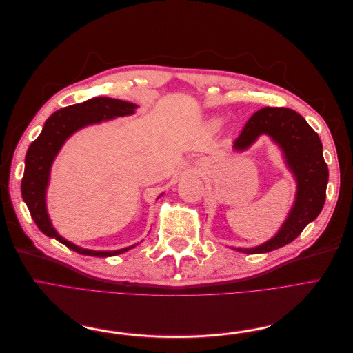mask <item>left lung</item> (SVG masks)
<instances>
[{"label": "left lung", "instance_id": "left-lung-1", "mask_svg": "<svg viewBox=\"0 0 353 353\" xmlns=\"http://www.w3.org/2000/svg\"><path fill=\"white\" fill-rule=\"evenodd\" d=\"M263 135L281 150L284 165L296 181V195L286 220L270 240L256 247H232L245 254L268 253L292 243L316 220L326 199L329 171L323 159V146L305 117L288 108H263L250 117L232 142V150L245 152Z\"/></svg>", "mask_w": 353, "mask_h": 353}]
</instances>
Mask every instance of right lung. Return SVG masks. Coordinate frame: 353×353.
<instances>
[{
    "instance_id": "right-lung-1",
    "label": "right lung",
    "mask_w": 353,
    "mask_h": 353,
    "mask_svg": "<svg viewBox=\"0 0 353 353\" xmlns=\"http://www.w3.org/2000/svg\"><path fill=\"white\" fill-rule=\"evenodd\" d=\"M137 109L138 105L135 103L105 96L93 97L83 103L63 108L48 117L39 138L30 145L27 150L24 176L21 181V195L32 220L47 237L56 239L79 254L92 257H112L125 253V251L137 247L139 243L119 250L97 251L83 248L61 237L53 227L47 211V188L53 162L65 141L73 137L77 130L112 121L114 117L130 116L135 113ZM162 195L163 192L159 196Z\"/></svg>"
}]
</instances>
